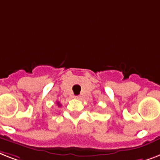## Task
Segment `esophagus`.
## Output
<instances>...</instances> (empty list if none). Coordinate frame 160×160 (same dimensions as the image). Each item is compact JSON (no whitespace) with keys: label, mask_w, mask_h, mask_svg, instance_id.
Wrapping results in <instances>:
<instances>
[{"label":"esophagus","mask_w":160,"mask_h":160,"mask_svg":"<svg viewBox=\"0 0 160 160\" xmlns=\"http://www.w3.org/2000/svg\"><path fill=\"white\" fill-rule=\"evenodd\" d=\"M74 98H76V99H79V98H80V97H79V96H75V97H74Z\"/></svg>","instance_id":"esophagus-1"}]
</instances>
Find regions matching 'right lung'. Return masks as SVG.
Masks as SVG:
<instances>
[{
    "mask_svg": "<svg viewBox=\"0 0 160 160\" xmlns=\"http://www.w3.org/2000/svg\"><path fill=\"white\" fill-rule=\"evenodd\" d=\"M58 106H61V104H60L59 102H58Z\"/></svg>",
    "mask_w": 160,
    "mask_h": 160,
    "instance_id": "add662e5",
    "label": "right lung"
}]
</instances>
